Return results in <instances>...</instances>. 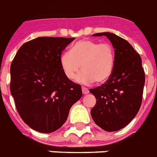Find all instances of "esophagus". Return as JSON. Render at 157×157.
I'll list each match as a JSON object with an SVG mask.
<instances>
[{"label":"esophagus","mask_w":157,"mask_h":157,"mask_svg":"<svg viewBox=\"0 0 157 157\" xmlns=\"http://www.w3.org/2000/svg\"><path fill=\"white\" fill-rule=\"evenodd\" d=\"M82 93H83V94H87L90 93V91H89V90H88L87 88L82 87Z\"/></svg>","instance_id":"34e87169"}]
</instances>
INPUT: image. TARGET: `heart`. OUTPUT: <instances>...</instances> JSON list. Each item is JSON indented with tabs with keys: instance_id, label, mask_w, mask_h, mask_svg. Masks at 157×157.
I'll return each instance as SVG.
<instances>
[{
	"instance_id": "b5f03b06",
	"label": "heart",
	"mask_w": 157,
	"mask_h": 157,
	"mask_svg": "<svg viewBox=\"0 0 157 157\" xmlns=\"http://www.w3.org/2000/svg\"><path fill=\"white\" fill-rule=\"evenodd\" d=\"M115 52L109 43H99L90 39H82L72 45L70 52H63L59 62L65 76L69 80L77 77L82 84L94 81L102 83L107 81L114 69Z\"/></svg>"
}]
</instances>
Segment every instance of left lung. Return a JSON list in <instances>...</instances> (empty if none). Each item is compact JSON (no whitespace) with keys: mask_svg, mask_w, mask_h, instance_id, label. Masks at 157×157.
Here are the masks:
<instances>
[{"mask_svg":"<svg viewBox=\"0 0 157 157\" xmlns=\"http://www.w3.org/2000/svg\"><path fill=\"white\" fill-rule=\"evenodd\" d=\"M93 35L107 37L114 48L115 60L107 81L90 90L97 100L91 116L101 129L116 132L129 124L140 108L145 82L142 60L133 47L123 38L109 32Z\"/></svg>","mask_w":157,"mask_h":157,"instance_id":"8db88e82","label":"left lung"}]
</instances>
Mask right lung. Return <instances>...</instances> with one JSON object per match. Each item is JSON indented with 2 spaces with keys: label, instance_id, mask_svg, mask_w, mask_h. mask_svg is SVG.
I'll list each match as a JSON object with an SVG mask.
<instances>
[{
  "label": "right lung",
  "instance_id": "1",
  "mask_svg": "<svg viewBox=\"0 0 157 157\" xmlns=\"http://www.w3.org/2000/svg\"><path fill=\"white\" fill-rule=\"evenodd\" d=\"M75 38L39 37L26 42L10 66V92L24 123L42 133L58 130L82 97L81 86L65 76L62 52Z\"/></svg>",
  "mask_w": 157,
  "mask_h": 157
}]
</instances>
